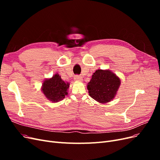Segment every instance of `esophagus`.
<instances>
[{
	"mask_svg": "<svg viewBox=\"0 0 160 160\" xmlns=\"http://www.w3.org/2000/svg\"><path fill=\"white\" fill-rule=\"evenodd\" d=\"M74 79L77 81H81L82 80H83V79H82V77L80 75H75L74 77Z\"/></svg>",
	"mask_w": 160,
	"mask_h": 160,
	"instance_id": "1",
	"label": "esophagus"
}]
</instances>
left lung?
<instances>
[{
	"instance_id": "8db88e82",
	"label": "left lung",
	"mask_w": 160,
	"mask_h": 160,
	"mask_svg": "<svg viewBox=\"0 0 160 160\" xmlns=\"http://www.w3.org/2000/svg\"><path fill=\"white\" fill-rule=\"evenodd\" d=\"M120 79L109 70H97L88 85L89 95L101 103L109 102L116 95Z\"/></svg>"
}]
</instances>
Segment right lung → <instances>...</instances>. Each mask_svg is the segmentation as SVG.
I'll list each match as a JSON object with an SVG mask.
<instances>
[{"label": "right lung", "mask_w": 160, "mask_h": 160, "mask_svg": "<svg viewBox=\"0 0 160 160\" xmlns=\"http://www.w3.org/2000/svg\"><path fill=\"white\" fill-rule=\"evenodd\" d=\"M68 88L69 84L65 83L59 75L55 74L52 78L43 82L42 91L48 99L52 102H58L65 98Z\"/></svg>", "instance_id": "add662e5"}]
</instances>
